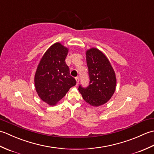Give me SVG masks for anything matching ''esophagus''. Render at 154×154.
<instances>
[{"label": "esophagus", "mask_w": 154, "mask_h": 154, "mask_svg": "<svg viewBox=\"0 0 154 154\" xmlns=\"http://www.w3.org/2000/svg\"><path fill=\"white\" fill-rule=\"evenodd\" d=\"M75 80H76V83H77L76 85L78 86V84H79V78L78 77H77L76 78H75Z\"/></svg>", "instance_id": "esophagus-1"}]
</instances>
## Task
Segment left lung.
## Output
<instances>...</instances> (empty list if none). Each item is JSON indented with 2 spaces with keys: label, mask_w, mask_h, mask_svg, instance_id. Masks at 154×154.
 <instances>
[{
  "label": "left lung",
  "mask_w": 154,
  "mask_h": 154,
  "mask_svg": "<svg viewBox=\"0 0 154 154\" xmlns=\"http://www.w3.org/2000/svg\"><path fill=\"white\" fill-rule=\"evenodd\" d=\"M85 54L90 83L86 89L80 85L79 91L87 103L99 106L106 103L115 92L116 74L109 59L99 49L91 48Z\"/></svg>",
  "instance_id": "left-lung-1"
}]
</instances>
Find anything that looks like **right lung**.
<instances>
[{
  "label": "right lung",
  "instance_id": "right-lung-1",
  "mask_svg": "<svg viewBox=\"0 0 154 154\" xmlns=\"http://www.w3.org/2000/svg\"><path fill=\"white\" fill-rule=\"evenodd\" d=\"M69 50L60 42L51 45L42 57L35 71V91L39 97L50 106L56 105L70 88L76 85L65 62Z\"/></svg>",
  "mask_w": 154,
  "mask_h": 154
}]
</instances>
